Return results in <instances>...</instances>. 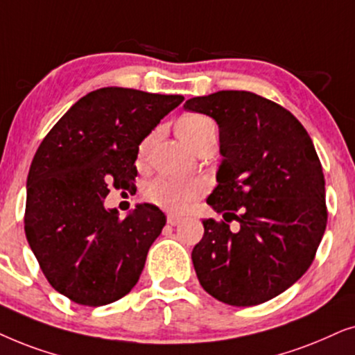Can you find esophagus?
Here are the masks:
<instances>
[{"label": "esophagus", "mask_w": 355, "mask_h": 355, "mask_svg": "<svg viewBox=\"0 0 355 355\" xmlns=\"http://www.w3.org/2000/svg\"><path fill=\"white\" fill-rule=\"evenodd\" d=\"M182 220H183L182 216H177V214H168L167 216V224H170V225H178Z\"/></svg>", "instance_id": "1"}]
</instances>
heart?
<instances>
[{"instance_id":"1","label":"heart","mask_w":355,"mask_h":355,"mask_svg":"<svg viewBox=\"0 0 355 355\" xmlns=\"http://www.w3.org/2000/svg\"><path fill=\"white\" fill-rule=\"evenodd\" d=\"M178 136L193 149L201 141L216 139L217 130L214 121L209 116L201 113H190L183 116L177 125ZM153 141V136H148L139 146V159H144ZM205 187L200 182H178L172 178H155L144 188V198L155 206H160L167 211H182L201 195Z\"/></svg>"}]
</instances>
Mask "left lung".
I'll list each match as a JSON object with an SVG mask.
<instances>
[{
  "mask_svg": "<svg viewBox=\"0 0 355 355\" xmlns=\"http://www.w3.org/2000/svg\"><path fill=\"white\" fill-rule=\"evenodd\" d=\"M183 107L214 118L224 157L207 198L224 220H202L191 253L200 284L227 305L271 300L313 263L328 220L311 138L289 110L253 92L219 91Z\"/></svg>",
  "mask_w": 355,
  "mask_h": 355,
  "instance_id": "left-lung-1",
  "label": "left lung"
}]
</instances>
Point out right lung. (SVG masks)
I'll return each instance as SVG.
<instances>
[{"label":"right lung","mask_w":355,"mask_h":355,"mask_svg":"<svg viewBox=\"0 0 355 355\" xmlns=\"http://www.w3.org/2000/svg\"><path fill=\"white\" fill-rule=\"evenodd\" d=\"M183 96L102 87L79 98L45 136L27 177L24 230L55 291L101 306L138 282L165 225L154 205L120 219L105 209L110 188L135 187L139 144Z\"/></svg>","instance_id":"add662e5"}]
</instances>
